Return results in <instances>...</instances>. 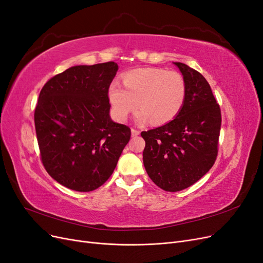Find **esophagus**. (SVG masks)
Wrapping results in <instances>:
<instances>
[{
    "instance_id": "obj_1",
    "label": "esophagus",
    "mask_w": 263,
    "mask_h": 263,
    "mask_svg": "<svg viewBox=\"0 0 263 263\" xmlns=\"http://www.w3.org/2000/svg\"><path fill=\"white\" fill-rule=\"evenodd\" d=\"M139 134H140V132H139L138 129H136V128H132V136H133V137H136V136H138Z\"/></svg>"
}]
</instances>
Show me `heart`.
Listing matches in <instances>:
<instances>
[{
	"instance_id": "heart-1",
	"label": "heart",
	"mask_w": 263,
	"mask_h": 263,
	"mask_svg": "<svg viewBox=\"0 0 263 263\" xmlns=\"http://www.w3.org/2000/svg\"><path fill=\"white\" fill-rule=\"evenodd\" d=\"M123 85L110 83L108 100L118 121L124 122L139 106V124H165L180 113L186 97V83L174 70L144 68L129 71L123 77Z\"/></svg>"
}]
</instances>
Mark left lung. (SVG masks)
I'll use <instances>...</instances> for the list:
<instances>
[{"mask_svg": "<svg viewBox=\"0 0 263 263\" xmlns=\"http://www.w3.org/2000/svg\"><path fill=\"white\" fill-rule=\"evenodd\" d=\"M184 78L186 97L171 122L141 133L145 169L168 192L184 190L208 173L216 160L221 114L206 79L185 63L173 62Z\"/></svg>", "mask_w": 263, "mask_h": 263, "instance_id": "8db88e82", "label": "left lung"}]
</instances>
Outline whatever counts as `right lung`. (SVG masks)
I'll list each match as a JSON object with an SVG mask.
<instances>
[{
	"label": "right lung",
	"instance_id": "right-lung-1",
	"mask_svg": "<svg viewBox=\"0 0 263 263\" xmlns=\"http://www.w3.org/2000/svg\"><path fill=\"white\" fill-rule=\"evenodd\" d=\"M117 70L113 61L71 67L39 93L34 119L42 162L70 190L104 184L130 139L129 127L109 116L108 87Z\"/></svg>",
	"mask_w": 263,
	"mask_h": 263
}]
</instances>
